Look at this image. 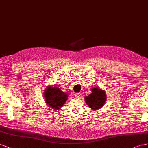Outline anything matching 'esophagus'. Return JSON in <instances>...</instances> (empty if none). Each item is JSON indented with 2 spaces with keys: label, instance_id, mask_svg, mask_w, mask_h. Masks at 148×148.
Masks as SVG:
<instances>
[{
  "label": "esophagus",
  "instance_id": "obj_1",
  "mask_svg": "<svg viewBox=\"0 0 148 148\" xmlns=\"http://www.w3.org/2000/svg\"><path fill=\"white\" fill-rule=\"evenodd\" d=\"M81 95H82L81 93H77V94H75V97H76V98H77V99L81 98Z\"/></svg>",
  "mask_w": 148,
  "mask_h": 148
}]
</instances>
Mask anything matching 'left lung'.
Instances as JSON below:
<instances>
[{
	"label": "left lung",
	"mask_w": 148,
	"mask_h": 148,
	"mask_svg": "<svg viewBox=\"0 0 148 148\" xmlns=\"http://www.w3.org/2000/svg\"><path fill=\"white\" fill-rule=\"evenodd\" d=\"M92 93L85 97V101L87 105L94 110L99 109L103 106L106 100V95L104 90L99 88L92 87Z\"/></svg>",
	"instance_id": "obj_1"
}]
</instances>
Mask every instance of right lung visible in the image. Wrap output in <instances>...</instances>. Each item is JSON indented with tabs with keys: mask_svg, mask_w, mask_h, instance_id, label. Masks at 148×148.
Here are the masks:
<instances>
[{
	"mask_svg": "<svg viewBox=\"0 0 148 148\" xmlns=\"http://www.w3.org/2000/svg\"><path fill=\"white\" fill-rule=\"evenodd\" d=\"M45 97L46 103L50 107L58 110L66 102L67 99V94L57 87H49L45 92Z\"/></svg>",
	"mask_w": 148,
	"mask_h": 148,
	"instance_id": "right-lung-1",
	"label": "right lung"
}]
</instances>
